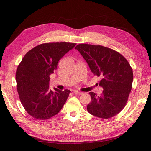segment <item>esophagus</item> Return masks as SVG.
<instances>
[{
    "label": "esophagus",
    "instance_id": "obj_1",
    "mask_svg": "<svg viewBox=\"0 0 151 151\" xmlns=\"http://www.w3.org/2000/svg\"><path fill=\"white\" fill-rule=\"evenodd\" d=\"M73 93H75V94L79 95H82V94H83L82 92H80V91H74Z\"/></svg>",
    "mask_w": 151,
    "mask_h": 151
}]
</instances>
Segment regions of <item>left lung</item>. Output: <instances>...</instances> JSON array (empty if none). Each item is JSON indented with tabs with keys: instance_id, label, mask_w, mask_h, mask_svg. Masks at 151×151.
Masks as SVG:
<instances>
[{
	"instance_id": "left-lung-1",
	"label": "left lung",
	"mask_w": 151,
	"mask_h": 151,
	"mask_svg": "<svg viewBox=\"0 0 151 151\" xmlns=\"http://www.w3.org/2000/svg\"><path fill=\"white\" fill-rule=\"evenodd\" d=\"M88 63L94 75L100 76L101 95L90 92L91 101L87 106L89 114L102 119L118 114L126 105L132 89L133 71L120 53L102 45L82 43L75 47Z\"/></svg>"
}]
</instances>
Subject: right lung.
<instances>
[{"label": "right lung", "mask_w": 151, "mask_h": 151, "mask_svg": "<svg viewBox=\"0 0 151 151\" xmlns=\"http://www.w3.org/2000/svg\"><path fill=\"white\" fill-rule=\"evenodd\" d=\"M76 43L60 42L40 44L25 54L17 67L15 79L19 99L32 117L45 120L62 110L70 91L49 88V76L59 60Z\"/></svg>", "instance_id": "1"}]
</instances>
